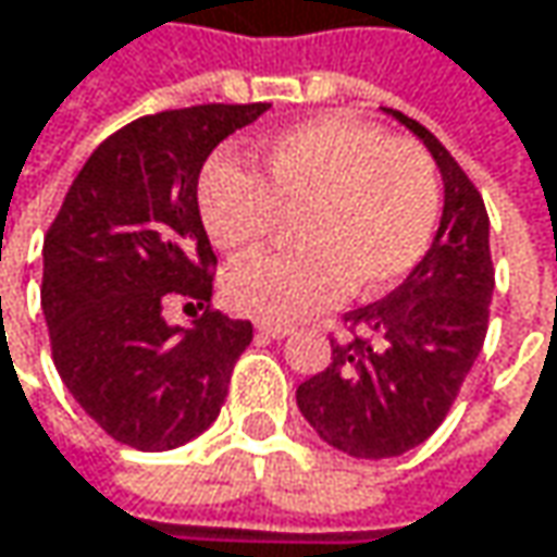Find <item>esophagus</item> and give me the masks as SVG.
Listing matches in <instances>:
<instances>
[{"label": "esophagus", "instance_id": "34e87169", "mask_svg": "<svg viewBox=\"0 0 557 557\" xmlns=\"http://www.w3.org/2000/svg\"><path fill=\"white\" fill-rule=\"evenodd\" d=\"M258 331L261 334H268V337H274V341H280V337H289L293 334V325H283V322H258Z\"/></svg>", "mask_w": 557, "mask_h": 557}]
</instances>
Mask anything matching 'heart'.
<instances>
[{
	"label": "heart",
	"mask_w": 557,
	"mask_h": 557,
	"mask_svg": "<svg viewBox=\"0 0 557 557\" xmlns=\"http://www.w3.org/2000/svg\"><path fill=\"white\" fill-rule=\"evenodd\" d=\"M264 181L216 162L200 181V216L223 251L264 245L293 220L289 251L235 261L223 299L264 322H293L347 289L373 296L405 277L436 223L433 159L405 136L347 117L283 129L261 149Z\"/></svg>",
	"instance_id": "b5f03b06"
}]
</instances>
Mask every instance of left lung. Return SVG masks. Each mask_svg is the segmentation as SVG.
Returning a JSON list of instances; mask_svg holds the SVG:
<instances>
[{
    "instance_id": "8db88e82",
    "label": "left lung",
    "mask_w": 557,
    "mask_h": 557,
    "mask_svg": "<svg viewBox=\"0 0 557 557\" xmlns=\"http://www.w3.org/2000/svg\"><path fill=\"white\" fill-rule=\"evenodd\" d=\"M382 111L424 139L443 175V216L418 268L385 299L347 312L350 337L331 341L329 367L296 388L302 418L354 459L401 456L443 424L481 354L494 293L479 187L428 127Z\"/></svg>"
}]
</instances>
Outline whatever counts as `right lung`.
Instances as JSON below:
<instances>
[{
	"instance_id": "add662e5",
	"label": "right lung",
	"mask_w": 557,
	"mask_h": 557,
	"mask_svg": "<svg viewBox=\"0 0 557 557\" xmlns=\"http://www.w3.org/2000/svg\"><path fill=\"white\" fill-rule=\"evenodd\" d=\"M268 108L197 104L133 121L88 156L47 228L40 306L57 373L133 449H175L210 428L251 344V322L210 309L216 255L197 177ZM169 295L208 306L194 330L164 322Z\"/></svg>"
}]
</instances>
